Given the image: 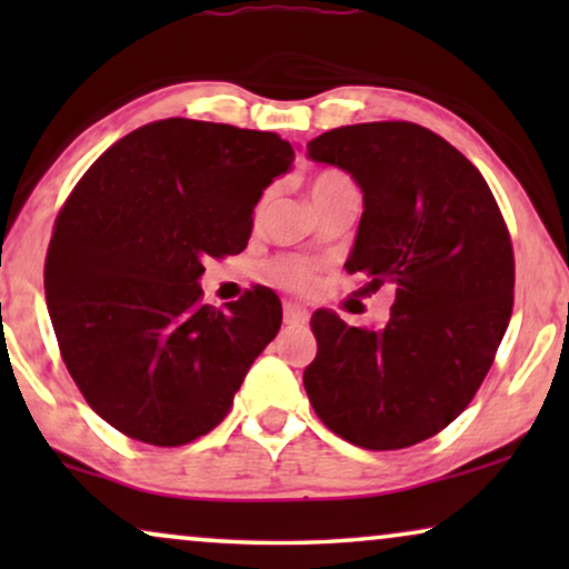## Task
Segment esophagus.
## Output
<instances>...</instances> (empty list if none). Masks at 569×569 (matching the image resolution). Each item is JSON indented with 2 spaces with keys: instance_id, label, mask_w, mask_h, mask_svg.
<instances>
[{
  "instance_id": "34e87169",
  "label": "esophagus",
  "mask_w": 569,
  "mask_h": 569,
  "mask_svg": "<svg viewBox=\"0 0 569 569\" xmlns=\"http://www.w3.org/2000/svg\"><path fill=\"white\" fill-rule=\"evenodd\" d=\"M284 323L290 326L308 323V310L298 306V302H284Z\"/></svg>"
}]
</instances>
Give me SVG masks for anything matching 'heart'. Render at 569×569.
<instances>
[{
	"label": "heart",
	"mask_w": 569,
	"mask_h": 569,
	"mask_svg": "<svg viewBox=\"0 0 569 569\" xmlns=\"http://www.w3.org/2000/svg\"><path fill=\"white\" fill-rule=\"evenodd\" d=\"M347 191H357L355 181L347 173H341V170H333V168L318 170L308 183V193H310V201H313V207ZM269 277L271 282L282 284L287 290H306V287L313 284L316 263L310 259H302V256H279V259L269 263Z\"/></svg>",
	"instance_id": "obj_1"
}]
</instances>
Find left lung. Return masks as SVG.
<instances>
[{
	"label": "left lung",
	"instance_id": "obj_1",
	"mask_svg": "<svg viewBox=\"0 0 569 569\" xmlns=\"http://www.w3.org/2000/svg\"><path fill=\"white\" fill-rule=\"evenodd\" d=\"M308 158L347 170L362 220L345 269L396 290L383 329L316 310L302 383L321 422L352 446L399 450L448 427L492 368L512 313L516 259L477 168L430 129L372 121L310 139Z\"/></svg>",
	"mask_w": 569,
	"mask_h": 569
}]
</instances>
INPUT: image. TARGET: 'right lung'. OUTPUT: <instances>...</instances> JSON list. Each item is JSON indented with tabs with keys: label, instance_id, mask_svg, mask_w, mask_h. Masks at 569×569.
Here are the masks:
<instances>
[{
	"label": "right lung",
	"instance_id": "right-lung-1",
	"mask_svg": "<svg viewBox=\"0 0 569 569\" xmlns=\"http://www.w3.org/2000/svg\"><path fill=\"white\" fill-rule=\"evenodd\" d=\"M292 160L271 131L166 119L108 147L69 193L46 302L69 376L119 432L176 448L228 417L282 302L256 287L217 310L199 279L207 259L243 251L253 207Z\"/></svg>",
	"mask_w": 569,
	"mask_h": 569
}]
</instances>
